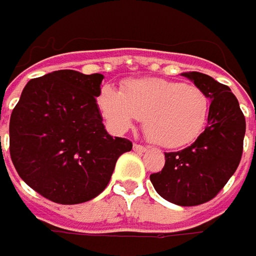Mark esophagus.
Wrapping results in <instances>:
<instances>
[{"label": "esophagus", "mask_w": 256, "mask_h": 256, "mask_svg": "<svg viewBox=\"0 0 256 256\" xmlns=\"http://www.w3.org/2000/svg\"><path fill=\"white\" fill-rule=\"evenodd\" d=\"M133 150H134L136 153H144L147 148H146L144 146H142V144H134L133 146Z\"/></svg>", "instance_id": "esophagus-1"}]
</instances>
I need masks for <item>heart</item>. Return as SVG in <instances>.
Returning <instances> with one entry per match:
<instances>
[{
	"mask_svg": "<svg viewBox=\"0 0 256 256\" xmlns=\"http://www.w3.org/2000/svg\"><path fill=\"white\" fill-rule=\"evenodd\" d=\"M99 108L114 132H126L143 119L146 136L154 144L176 148L196 142L210 113L207 93L196 84L166 79H136L123 92L104 86Z\"/></svg>",
	"mask_w": 256,
	"mask_h": 256,
	"instance_id": "b5f03b06",
	"label": "heart"
}]
</instances>
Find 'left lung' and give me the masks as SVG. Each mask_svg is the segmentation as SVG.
<instances>
[{
	"label": "left lung",
	"instance_id": "obj_1",
	"mask_svg": "<svg viewBox=\"0 0 256 256\" xmlns=\"http://www.w3.org/2000/svg\"><path fill=\"white\" fill-rule=\"evenodd\" d=\"M182 76L201 88L211 100L208 124L191 146L164 153L163 170L153 172L150 180L164 200L192 207L214 198L236 170L242 157L245 118L226 84L200 72Z\"/></svg>",
	"mask_w": 256,
	"mask_h": 256
}]
</instances>
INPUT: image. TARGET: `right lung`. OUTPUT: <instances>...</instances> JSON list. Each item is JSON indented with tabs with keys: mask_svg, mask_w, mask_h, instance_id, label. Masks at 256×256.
Returning <instances> with one entry per match:
<instances>
[{
	"mask_svg": "<svg viewBox=\"0 0 256 256\" xmlns=\"http://www.w3.org/2000/svg\"><path fill=\"white\" fill-rule=\"evenodd\" d=\"M103 75L64 69L31 79L10 120V154L32 190L58 204L99 196L132 142L103 126L96 98Z\"/></svg>",
	"mask_w": 256,
	"mask_h": 256,
	"instance_id": "right-lung-1",
	"label": "right lung"
}]
</instances>
